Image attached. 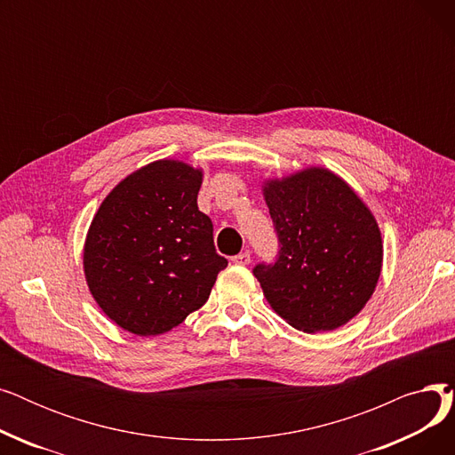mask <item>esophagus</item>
Returning a JSON list of instances; mask_svg holds the SVG:
<instances>
[{"instance_id":"obj_1","label":"esophagus","mask_w":455,"mask_h":455,"mask_svg":"<svg viewBox=\"0 0 455 455\" xmlns=\"http://www.w3.org/2000/svg\"><path fill=\"white\" fill-rule=\"evenodd\" d=\"M232 261L235 266H249L251 264V254L249 252H240V254H235L232 258Z\"/></svg>"}]
</instances>
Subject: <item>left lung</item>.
I'll return each instance as SVG.
<instances>
[{"mask_svg":"<svg viewBox=\"0 0 455 455\" xmlns=\"http://www.w3.org/2000/svg\"><path fill=\"white\" fill-rule=\"evenodd\" d=\"M264 197L280 243L275 264L252 269L267 302L302 331L347 324L379 278L384 245L374 215L324 167L266 180Z\"/></svg>","mask_w":455,"mask_h":455,"instance_id":"1","label":"left lung"}]
</instances>
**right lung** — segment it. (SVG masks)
Segmentation results:
<instances>
[{"instance_id": "obj_1", "label": "right lung", "mask_w": 455, "mask_h": 455, "mask_svg": "<svg viewBox=\"0 0 455 455\" xmlns=\"http://www.w3.org/2000/svg\"><path fill=\"white\" fill-rule=\"evenodd\" d=\"M203 170L156 160L119 182L93 215L83 266L95 302L117 326L158 336L210 297L228 261L197 206Z\"/></svg>"}]
</instances>
